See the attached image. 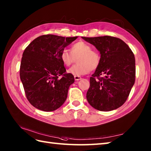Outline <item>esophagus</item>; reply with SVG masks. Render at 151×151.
I'll return each instance as SVG.
<instances>
[{
    "instance_id": "34e87169",
    "label": "esophagus",
    "mask_w": 151,
    "mask_h": 151,
    "mask_svg": "<svg viewBox=\"0 0 151 151\" xmlns=\"http://www.w3.org/2000/svg\"><path fill=\"white\" fill-rule=\"evenodd\" d=\"M74 78H75V80L76 81H78L82 79V78L80 76H74Z\"/></svg>"
}]
</instances>
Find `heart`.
I'll list each match as a JSON object with an SVG mask.
<instances>
[{
    "instance_id": "obj_1",
    "label": "heart",
    "mask_w": 151,
    "mask_h": 151,
    "mask_svg": "<svg viewBox=\"0 0 151 151\" xmlns=\"http://www.w3.org/2000/svg\"><path fill=\"white\" fill-rule=\"evenodd\" d=\"M77 60L78 64L72 66L67 73L74 76H82L88 74L90 70H95L100 65L101 57L97 51L91 50V47L84 41H78L71 47V52L63 49L60 53V59L64 65L69 66Z\"/></svg>"
}]
</instances>
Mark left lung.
I'll list each match as a JSON object with an SVG mask.
<instances>
[{
  "mask_svg": "<svg viewBox=\"0 0 151 151\" xmlns=\"http://www.w3.org/2000/svg\"><path fill=\"white\" fill-rule=\"evenodd\" d=\"M101 54V63L90 78L86 98L99 111L115 110L123 105L135 82V57L123 40L108 36L86 37ZM104 76V78H100Z\"/></svg>",
  "mask_w": 151,
  "mask_h": 151,
  "instance_id": "left-lung-1",
  "label": "left lung"
}]
</instances>
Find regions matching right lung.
Segmentation results:
<instances>
[{
    "instance_id": "add662e5",
    "label": "right lung",
    "mask_w": 151,
    "mask_h": 151,
    "mask_svg": "<svg viewBox=\"0 0 151 151\" xmlns=\"http://www.w3.org/2000/svg\"><path fill=\"white\" fill-rule=\"evenodd\" d=\"M77 37L47 34L38 37L22 54L20 78L30 103L45 111L57 110L65 101L73 75L66 73L62 50Z\"/></svg>"
}]
</instances>
